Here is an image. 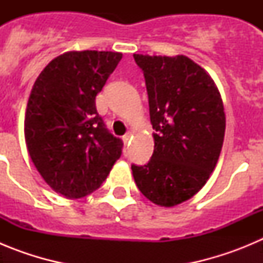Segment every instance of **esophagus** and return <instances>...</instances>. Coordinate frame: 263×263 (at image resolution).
Wrapping results in <instances>:
<instances>
[{"label": "esophagus", "instance_id": "1", "mask_svg": "<svg viewBox=\"0 0 263 263\" xmlns=\"http://www.w3.org/2000/svg\"><path fill=\"white\" fill-rule=\"evenodd\" d=\"M130 139H132V133H126L124 137H122V141H124L125 145H127V143L130 142Z\"/></svg>", "mask_w": 263, "mask_h": 263}]
</instances>
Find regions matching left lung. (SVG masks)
Returning a JSON list of instances; mask_svg holds the SVG:
<instances>
[{"mask_svg":"<svg viewBox=\"0 0 263 263\" xmlns=\"http://www.w3.org/2000/svg\"><path fill=\"white\" fill-rule=\"evenodd\" d=\"M143 71L154 153L132 166L137 187L160 206H175L204 187L217 164L225 134L221 95L211 75L184 55L134 53Z\"/></svg>","mask_w":263,"mask_h":263,"instance_id":"left-lung-1","label":"left lung"}]
</instances>
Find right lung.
I'll use <instances>...</instances> for the list:
<instances>
[{
	"label": "right lung",
	"instance_id": "1",
	"mask_svg": "<svg viewBox=\"0 0 263 263\" xmlns=\"http://www.w3.org/2000/svg\"><path fill=\"white\" fill-rule=\"evenodd\" d=\"M122 58L111 51H68L51 60L32 85L25 139L45 182L67 199L96 191L122 153L96 110L97 93Z\"/></svg>",
	"mask_w": 263,
	"mask_h": 263
}]
</instances>
